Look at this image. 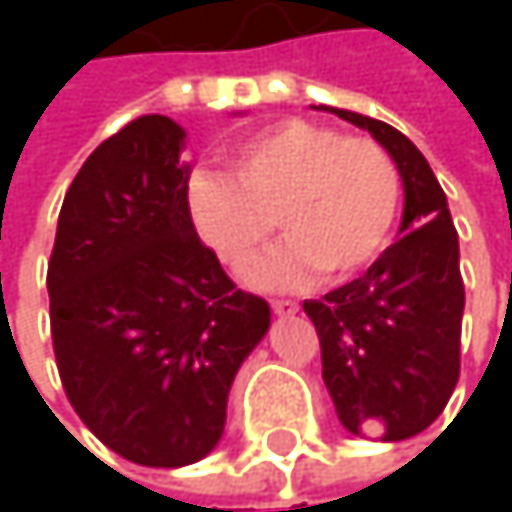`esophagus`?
<instances>
[{
	"mask_svg": "<svg viewBox=\"0 0 512 512\" xmlns=\"http://www.w3.org/2000/svg\"><path fill=\"white\" fill-rule=\"evenodd\" d=\"M296 311H299V305H296L293 299H272V314L290 317V314H296Z\"/></svg>",
	"mask_w": 512,
	"mask_h": 512,
	"instance_id": "34e87169",
	"label": "esophagus"
}]
</instances>
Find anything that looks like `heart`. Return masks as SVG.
I'll return each instance as SVG.
<instances>
[{"mask_svg": "<svg viewBox=\"0 0 512 512\" xmlns=\"http://www.w3.org/2000/svg\"><path fill=\"white\" fill-rule=\"evenodd\" d=\"M225 174H198L189 207L198 234L231 269H246L281 222L287 240L249 272L266 290H293L317 272L347 281L394 234L403 183L391 154L364 136L290 118L240 139Z\"/></svg>", "mask_w": 512, "mask_h": 512, "instance_id": "obj_1", "label": "heart"}]
</instances>
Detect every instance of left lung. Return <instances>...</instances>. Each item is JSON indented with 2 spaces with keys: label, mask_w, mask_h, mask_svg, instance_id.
Segmentation results:
<instances>
[{
  "label": "left lung",
  "mask_w": 512,
  "mask_h": 512,
  "mask_svg": "<svg viewBox=\"0 0 512 512\" xmlns=\"http://www.w3.org/2000/svg\"><path fill=\"white\" fill-rule=\"evenodd\" d=\"M320 109L367 130L403 177V237L356 281L302 305L320 338L323 382L341 424L356 436L400 442L442 415L460 379V237L430 162L400 130L347 109Z\"/></svg>",
  "instance_id": "8db88e82"
}]
</instances>
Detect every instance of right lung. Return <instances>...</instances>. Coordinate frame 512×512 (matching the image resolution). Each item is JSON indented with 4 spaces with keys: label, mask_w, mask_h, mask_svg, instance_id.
Wrapping results in <instances>:
<instances>
[{
    "label": "right lung",
    "mask_w": 512,
    "mask_h": 512,
    "mask_svg": "<svg viewBox=\"0 0 512 512\" xmlns=\"http://www.w3.org/2000/svg\"><path fill=\"white\" fill-rule=\"evenodd\" d=\"M186 133L142 115L73 177L52 246V350L82 424L136 465L204 460L222 439L228 391L269 329L189 213Z\"/></svg>",
    "instance_id": "1"
}]
</instances>
